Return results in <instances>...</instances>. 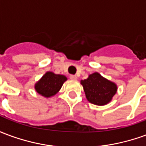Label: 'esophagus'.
Instances as JSON below:
<instances>
[{"label": "esophagus", "instance_id": "1", "mask_svg": "<svg viewBox=\"0 0 146 146\" xmlns=\"http://www.w3.org/2000/svg\"><path fill=\"white\" fill-rule=\"evenodd\" d=\"M70 78L71 80H77V76L76 75H70Z\"/></svg>", "mask_w": 146, "mask_h": 146}]
</instances>
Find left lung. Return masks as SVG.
<instances>
[{"mask_svg": "<svg viewBox=\"0 0 146 146\" xmlns=\"http://www.w3.org/2000/svg\"><path fill=\"white\" fill-rule=\"evenodd\" d=\"M80 84L88 101L96 106L110 103L117 92L116 84L103 77L98 72L90 74L87 79L80 80Z\"/></svg>", "mask_w": 146, "mask_h": 146, "instance_id": "8db88e82", "label": "left lung"}]
</instances>
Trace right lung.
<instances>
[{
    "instance_id": "right-lung-1",
    "label": "right lung",
    "mask_w": 146,
    "mask_h": 146,
    "mask_svg": "<svg viewBox=\"0 0 146 146\" xmlns=\"http://www.w3.org/2000/svg\"><path fill=\"white\" fill-rule=\"evenodd\" d=\"M66 80V76L48 71L35 84L34 88L39 95L44 98H50L59 92L64 82Z\"/></svg>"
}]
</instances>
